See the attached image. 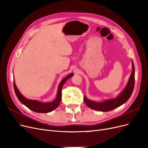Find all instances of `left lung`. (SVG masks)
Returning <instances> with one entry per match:
<instances>
[{
  "label": "left lung",
  "instance_id": "left-lung-1",
  "mask_svg": "<svg viewBox=\"0 0 148 148\" xmlns=\"http://www.w3.org/2000/svg\"><path fill=\"white\" fill-rule=\"evenodd\" d=\"M132 71L126 87L116 98L104 100V101L102 102H97L93 101V100L88 99L86 97L84 96V102L87 104V106L96 111L107 112L111 111L112 109L120 106L122 105L123 104L126 103L131 97L135 86V69L134 64H133L132 60Z\"/></svg>",
  "mask_w": 148,
  "mask_h": 148
}]
</instances>
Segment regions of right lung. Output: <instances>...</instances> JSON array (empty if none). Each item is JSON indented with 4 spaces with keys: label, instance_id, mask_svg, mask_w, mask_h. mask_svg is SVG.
Masks as SVG:
<instances>
[{
    "label": "right lung",
    "instance_id": "1",
    "mask_svg": "<svg viewBox=\"0 0 148 148\" xmlns=\"http://www.w3.org/2000/svg\"><path fill=\"white\" fill-rule=\"evenodd\" d=\"M73 75H74L73 73H71L61 81L58 86V92H57V93H56V97L54 101L51 102L44 103V102L38 101V100L30 99H27L25 98L23 95H22L20 92L19 91V90L18 89L16 85L15 84V80H13L14 90H15V94L18 99L20 100V101L22 104H23L24 105L26 106L27 108L31 109V111L36 112H39V113L50 112L52 111L55 110L56 108L58 107L61 100L62 87H63L64 84L66 82V81Z\"/></svg>",
    "mask_w": 148,
    "mask_h": 148
}]
</instances>
